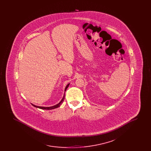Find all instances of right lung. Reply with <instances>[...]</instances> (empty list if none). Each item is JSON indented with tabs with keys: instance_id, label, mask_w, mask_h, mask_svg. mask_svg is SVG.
<instances>
[{
	"instance_id": "1",
	"label": "right lung",
	"mask_w": 151,
	"mask_h": 151,
	"mask_svg": "<svg viewBox=\"0 0 151 151\" xmlns=\"http://www.w3.org/2000/svg\"><path fill=\"white\" fill-rule=\"evenodd\" d=\"M69 84H68V85L66 86V87L65 88V91H66V89H67V88L69 86ZM65 95H64V96H63V99H62V100L60 101V102L59 103V104H58L57 105H54V106H51V107H42V106H36V105H33V106H34L35 107H36V108H40V109H45V110H51V109H55V108H58V107H59L60 105H61V104H62V102H63V101H64L65 100Z\"/></svg>"
}]
</instances>
